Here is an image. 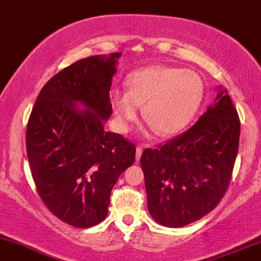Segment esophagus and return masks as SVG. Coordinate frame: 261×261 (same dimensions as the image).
Returning a JSON list of instances; mask_svg holds the SVG:
<instances>
[{
    "instance_id": "1",
    "label": "esophagus",
    "mask_w": 261,
    "mask_h": 261,
    "mask_svg": "<svg viewBox=\"0 0 261 261\" xmlns=\"http://www.w3.org/2000/svg\"><path fill=\"white\" fill-rule=\"evenodd\" d=\"M142 152H143L142 146H137V147H136V160L137 161H139L141 158V154H142Z\"/></svg>"
}]
</instances>
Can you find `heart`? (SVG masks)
<instances>
[{
	"label": "heart",
	"instance_id": "heart-1",
	"mask_svg": "<svg viewBox=\"0 0 261 261\" xmlns=\"http://www.w3.org/2000/svg\"><path fill=\"white\" fill-rule=\"evenodd\" d=\"M203 85L193 71L153 65L141 68L127 79V91L110 93L115 121L126 131L136 119L140 106L142 116L158 136H170L182 130L202 100Z\"/></svg>",
	"mask_w": 261,
	"mask_h": 261
}]
</instances>
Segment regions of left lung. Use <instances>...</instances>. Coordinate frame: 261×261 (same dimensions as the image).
Instances as JSON below:
<instances>
[{"label":"left lung","mask_w":261,"mask_h":261,"mask_svg":"<svg viewBox=\"0 0 261 261\" xmlns=\"http://www.w3.org/2000/svg\"><path fill=\"white\" fill-rule=\"evenodd\" d=\"M241 122L228 92L217 95L187 133L141 155L147 206L162 226L179 228L207 215L228 188Z\"/></svg>","instance_id":"1"}]
</instances>
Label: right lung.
Here are the masks:
<instances>
[{
  "label": "right lung",
  "instance_id": "1",
  "mask_svg": "<svg viewBox=\"0 0 261 261\" xmlns=\"http://www.w3.org/2000/svg\"><path fill=\"white\" fill-rule=\"evenodd\" d=\"M121 53L79 60L39 93L27 126V155L46 207L65 223L88 228L108 215L119 176L136 147L104 130L109 91Z\"/></svg>",
  "mask_w": 261,
  "mask_h": 261
}]
</instances>
